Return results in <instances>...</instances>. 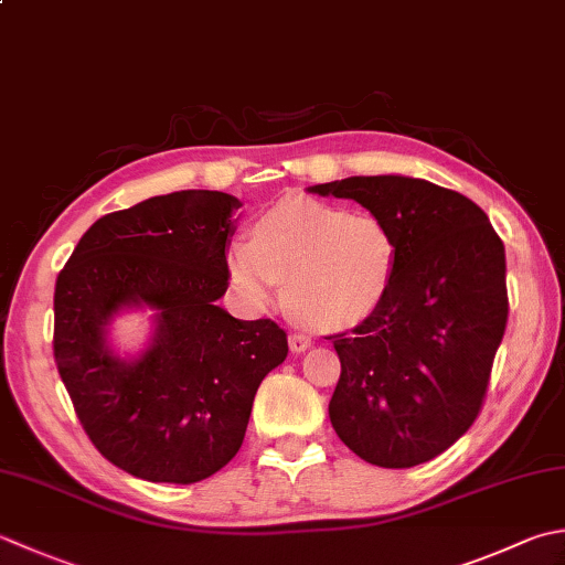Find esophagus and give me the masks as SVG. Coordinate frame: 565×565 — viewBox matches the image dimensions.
Instances as JSON below:
<instances>
[{
	"label": "esophagus",
	"mask_w": 565,
	"mask_h": 565,
	"mask_svg": "<svg viewBox=\"0 0 565 565\" xmlns=\"http://www.w3.org/2000/svg\"><path fill=\"white\" fill-rule=\"evenodd\" d=\"M311 335H306V333H291L289 335V345H291V350L294 352H303V350H308L311 348Z\"/></svg>",
	"instance_id": "esophagus-1"
}]
</instances>
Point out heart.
<instances>
[{"label": "heart", "instance_id": "obj_1", "mask_svg": "<svg viewBox=\"0 0 565 565\" xmlns=\"http://www.w3.org/2000/svg\"><path fill=\"white\" fill-rule=\"evenodd\" d=\"M399 245L374 213L316 201H286L254 223V239L227 247L235 289L254 306L284 294L291 311L318 328L367 318L392 291Z\"/></svg>", "mask_w": 565, "mask_h": 565}]
</instances>
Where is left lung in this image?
I'll return each mask as SVG.
<instances>
[{
    "mask_svg": "<svg viewBox=\"0 0 565 565\" xmlns=\"http://www.w3.org/2000/svg\"><path fill=\"white\" fill-rule=\"evenodd\" d=\"M311 191L358 201L399 245L377 311L328 335L340 358L330 424L372 466H422L482 412L510 313L502 239L470 198L422 179L352 175Z\"/></svg>",
    "mask_w": 565,
    "mask_h": 565,
    "instance_id": "1",
    "label": "left lung"
}]
</instances>
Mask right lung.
<instances>
[{
    "label": "right lung",
    "mask_w": 565,
    "mask_h": 565,
    "mask_svg": "<svg viewBox=\"0 0 565 565\" xmlns=\"http://www.w3.org/2000/svg\"><path fill=\"white\" fill-rule=\"evenodd\" d=\"M237 198L179 191L99 217L55 279L53 358L87 438L149 482H201L237 456L262 380L289 352L269 318L237 320L227 291V237ZM160 311L135 363L104 348L121 305Z\"/></svg>",
    "instance_id": "1"
}]
</instances>
